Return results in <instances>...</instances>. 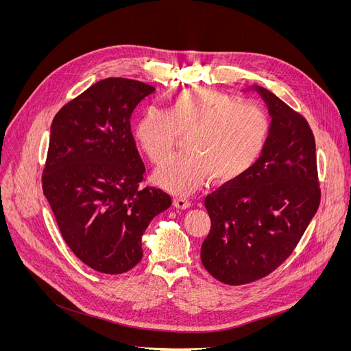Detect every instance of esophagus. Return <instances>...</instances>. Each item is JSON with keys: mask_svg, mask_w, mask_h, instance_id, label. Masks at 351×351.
<instances>
[{"mask_svg": "<svg viewBox=\"0 0 351 351\" xmlns=\"http://www.w3.org/2000/svg\"><path fill=\"white\" fill-rule=\"evenodd\" d=\"M173 206L178 209H188V208H191V200H188L185 197H175Z\"/></svg>", "mask_w": 351, "mask_h": 351, "instance_id": "esophagus-1", "label": "esophagus"}]
</instances>
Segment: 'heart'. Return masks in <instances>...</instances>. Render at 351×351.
I'll return each instance as SVG.
<instances>
[{
  "label": "heart",
  "instance_id": "1",
  "mask_svg": "<svg viewBox=\"0 0 351 351\" xmlns=\"http://www.w3.org/2000/svg\"><path fill=\"white\" fill-rule=\"evenodd\" d=\"M270 121L263 109L206 88H186L168 110L149 108L135 125V141L151 162L168 155L180 136L183 154L163 160L156 185L176 195L191 193L209 176L230 182L245 175L267 143Z\"/></svg>",
  "mask_w": 351,
  "mask_h": 351
}]
</instances>
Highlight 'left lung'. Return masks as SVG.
<instances>
[{
    "mask_svg": "<svg viewBox=\"0 0 351 351\" xmlns=\"http://www.w3.org/2000/svg\"><path fill=\"white\" fill-rule=\"evenodd\" d=\"M271 117L265 149L252 168L205 199L210 232L200 259L230 286L259 280L298 246L320 205L316 143L296 110L263 86H252Z\"/></svg>",
    "mask_w": 351,
    "mask_h": 351,
    "instance_id": "1",
    "label": "left lung"
}]
</instances>
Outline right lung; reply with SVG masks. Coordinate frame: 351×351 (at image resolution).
I'll use <instances>...</instances> for the list:
<instances>
[{"label":"right lung","instance_id":"right-lung-1","mask_svg":"<svg viewBox=\"0 0 351 351\" xmlns=\"http://www.w3.org/2000/svg\"><path fill=\"white\" fill-rule=\"evenodd\" d=\"M154 90L106 78L64 105L51 125L44 195L68 247L101 273L136 266L143 232L172 204L160 189L139 188L145 166L129 119Z\"/></svg>","mask_w":351,"mask_h":351}]
</instances>
